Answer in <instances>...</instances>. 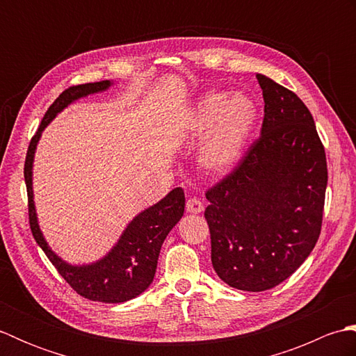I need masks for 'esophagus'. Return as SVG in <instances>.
I'll return each mask as SVG.
<instances>
[{
    "label": "esophagus",
    "mask_w": 356,
    "mask_h": 356,
    "mask_svg": "<svg viewBox=\"0 0 356 356\" xmlns=\"http://www.w3.org/2000/svg\"><path fill=\"white\" fill-rule=\"evenodd\" d=\"M186 211L191 214H199L203 211V203L199 199H188L186 200Z\"/></svg>",
    "instance_id": "1"
}]
</instances>
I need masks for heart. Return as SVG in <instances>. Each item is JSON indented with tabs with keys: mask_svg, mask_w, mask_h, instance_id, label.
Segmentation results:
<instances>
[{
	"mask_svg": "<svg viewBox=\"0 0 356 356\" xmlns=\"http://www.w3.org/2000/svg\"><path fill=\"white\" fill-rule=\"evenodd\" d=\"M259 105L246 93L211 90L199 97L186 120V130L203 139L197 162L213 176L229 172L243 159L259 124Z\"/></svg>",
	"mask_w": 356,
	"mask_h": 356,
	"instance_id": "b5f03b06",
	"label": "heart"
}]
</instances>
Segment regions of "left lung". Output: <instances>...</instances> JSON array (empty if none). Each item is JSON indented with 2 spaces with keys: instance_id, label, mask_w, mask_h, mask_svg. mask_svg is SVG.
I'll use <instances>...</instances> for the list:
<instances>
[{
  "instance_id": "obj_1",
  "label": "left lung",
  "mask_w": 356,
  "mask_h": 356,
  "mask_svg": "<svg viewBox=\"0 0 356 356\" xmlns=\"http://www.w3.org/2000/svg\"><path fill=\"white\" fill-rule=\"evenodd\" d=\"M261 136L238 166L207 191L211 261L226 284L261 292L283 283L320 237L327 163L311 111L257 73Z\"/></svg>"
}]
</instances>
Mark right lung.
I'll list each match as a JSON object with an SVG mask.
<instances>
[{
  "label": "right lung",
  "mask_w": 356,
  "mask_h": 356,
  "mask_svg": "<svg viewBox=\"0 0 356 356\" xmlns=\"http://www.w3.org/2000/svg\"><path fill=\"white\" fill-rule=\"evenodd\" d=\"M113 86V81L92 82L67 88L58 96L41 120L36 134L30 140L26 156L24 179L29 195V222L36 243L49 257L53 266L74 291L84 298L101 303H124L136 298L153 283L157 259L163 240L182 218L185 194L182 188H174L153 207L140 211L127 225L116 245L102 259L88 264H72L63 260L49 246L38 223L33 202V161L41 134L53 119L74 101L95 93H102Z\"/></svg>",
  "instance_id": "obj_1"
}]
</instances>
